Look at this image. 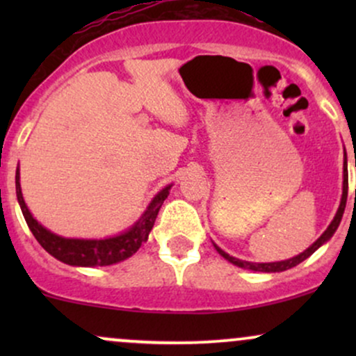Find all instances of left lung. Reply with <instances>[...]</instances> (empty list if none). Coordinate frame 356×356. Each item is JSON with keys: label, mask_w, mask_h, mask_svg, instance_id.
Listing matches in <instances>:
<instances>
[{"label": "left lung", "mask_w": 356, "mask_h": 356, "mask_svg": "<svg viewBox=\"0 0 356 356\" xmlns=\"http://www.w3.org/2000/svg\"><path fill=\"white\" fill-rule=\"evenodd\" d=\"M346 197H348V164H346V154H345V161H343V194H341L340 207H338L337 214H334V218L332 222H330V226L326 227V231L323 232L320 238L314 241L308 249H305V251L300 252L298 256L289 257V259H284V261H275V263H251V261H243V259H238V257L229 256L226 251H222L218 244H214V248L216 251L224 257V259H227L229 263L234 264V266L243 268V269H251V271H257V273H281V271H286V269H291L298 266L300 263H303L306 257L312 256L318 248H321L323 244L328 243V241L332 239L334 231L338 229V226H340L341 222L343 212H345V207H346Z\"/></svg>", "instance_id": "left-lung-1"}]
</instances>
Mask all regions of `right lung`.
<instances>
[{"instance_id":"right-lung-1","label":"right lung","mask_w":356,"mask_h":356,"mask_svg":"<svg viewBox=\"0 0 356 356\" xmlns=\"http://www.w3.org/2000/svg\"><path fill=\"white\" fill-rule=\"evenodd\" d=\"M16 197L22 207V212L26 220L28 227L33 232V236L42 244V248L48 254L61 261L65 264L79 268H93V266H110V264L120 263L127 257L134 256L138 248L149 239L150 231H152L155 218H157L159 209L164 204L169 195L172 184L165 186L164 189L159 191L154 195L152 201L149 202L144 214L134 222L129 229L120 232V234L112 236V238L104 239H76V238H63V236L55 234L48 231L33 218L28 206L24 204L22 186H19V169H16Z\"/></svg>"}]
</instances>
